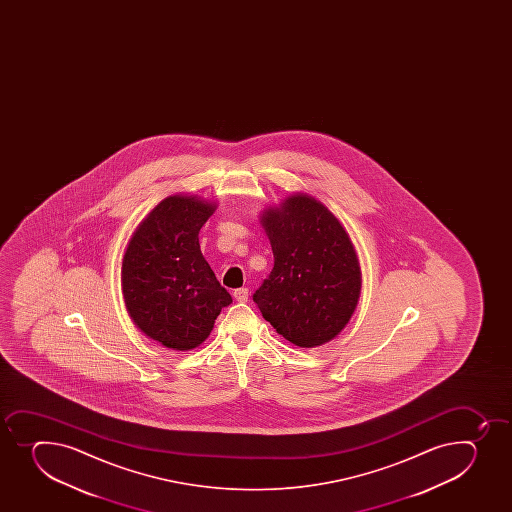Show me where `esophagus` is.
I'll use <instances>...</instances> for the list:
<instances>
[{"mask_svg": "<svg viewBox=\"0 0 512 512\" xmlns=\"http://www.w3.org/2000/svg\"><path fill=\"white\" fill-rule=\"evenodd\" d=\"M233 297L237 299V302H247L248 300V289L242 287V289H237L233 292Z\"/></svg>", "mask_w": 512, "mask_h": 512, "instance_id": "1", "label": "esophagus"}]
</instances>
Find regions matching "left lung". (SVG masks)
Wrapping results in <instances>:
<instances>
[{
  "instance_id": "1",
  "label": "left lung",
  "mask_w": 512,
  "mask_h": 512,
  "mask_svg": "<svg viewBox=\"0 0 512 512\" xmlns=\"http://www.w3.org/2000/svg\"><path fill=\"white\" fill-rule=\"evenodd\" d=\"M274 269L253 294L264 319L299 347L334 339L354 314L360 267L339 220L315 198L297 193L262 217Z\"/></svg>"
}]
</instances>
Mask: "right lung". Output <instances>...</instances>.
Here are the masks:
<instances>
[{"label":"right lung","mask_w":512,"mask_h":512,"mask_svg":"<svg viewBox=\"0 0 512 512\" xmlns=\"http://www.w3.org/2000/svg\"><path fill=\"white\" fill-rule=\"evenodd\" d=\"M213 203L172 195L133 233L123 257L128 314L143 334L168 349H195L232 297L203 259L198 232Z\"/></svg>","instance_id":"obj_1"}]
</instances>
